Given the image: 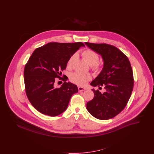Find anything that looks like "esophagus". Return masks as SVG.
<instances>
[{
  "label": "esophagus",
  "mask_w": 154,
  "mask_h": 154,
  "mask_svg": "<svg viewBox=\"0 0 154 154\" xmlns=\"http://www.w3.org/2000/svg\"><path fill=\"white\" fill-rule=\"evenodd\" d=\"M78 89L80 92V91H84L86 90V88L81 87H78Z\"/></svg>",
  "instance_id": "obj_1"
}]
</instances>
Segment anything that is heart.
<instances>
[{"instance_id": "1", "label": "heart", "mask_w": 154, "mask_h": 154, "mask_svg": "<svg viewBox=\"0 0 154 154\" xmlns=\"http://www.w3.org/2000/svg\"><path fill=\"white\" fill-rule=\"evenodd\" d=\"M81 55L89 65L92 66L94 70H98L100 69L101 66L98 62L99 56L97 52L92 50L87 49L81 52ZM76 58L77 54H73L69 58L67 62V67L68 69H71L72 67L74 61ZM69 79L74 84L80 86H83L91 79V77L88 74L75 72L70 75Z\"/></svg>"}]
</instances>
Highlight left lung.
Wrapping results in <instances>:
<instances>
[{"label":"left lung","instance_id":"left-lung-1","mask_svg":"<svg viewBox=\"0 0 154 154\" xmlns=\"http://www.w3.org/2000/svg\"><path fill=\"white\" fill-rule=\"evenodd\" d=\"M91 49L100 54L104 66L91 85L105 89L102 94L92 89L93 99L87 103V109L94 117L106 120L116 117L124 109L132 94L134 79L128 57L116 47L110 44L85 42Z\"/></svg>","mask_w":154,"mask_h":154}]
</instances>
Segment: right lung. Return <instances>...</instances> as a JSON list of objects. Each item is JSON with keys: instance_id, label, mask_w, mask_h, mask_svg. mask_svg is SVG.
I'll use <instances>...</instances> for the list:
<instances>
[{"instance_id": "add662e5", "label": "right lung", "mask_w": 154, "mask_h": 154, "mask_svg": "<svg viewBox=\"0 0 154 154\" xmlns=\"http://www.w3.org/2000/svg\"><path fill=\"white\" fill-rule=\"evenodd\" d=\"M84 44L52 42L37 48L24 68L26 96L32 105L41 113L57 116L66 110L72 96L78 92L76 85L61 77L69 58ZM58 78L64 81L60 88L54 84Z\"/></svg>"}]
</instances>
